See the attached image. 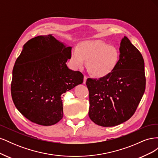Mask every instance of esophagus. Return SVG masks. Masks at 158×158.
Returning <instances> with one entry per match:
<instances>
[{"label": "esophagus", "instance_id": "1", "mask_svg": "<svg viewBox=\"0 0 158 158\" xmlns=\"http://www.w3.org/2000/svg\"><path fill=\"white\" fill-rule=\"evenodd\" d=\"M87 76H84V81H83V83L84 84H85V82H86V80H87Z\"/></svg>", "mask_w": 158, "mask_h": 158}]
</instances>
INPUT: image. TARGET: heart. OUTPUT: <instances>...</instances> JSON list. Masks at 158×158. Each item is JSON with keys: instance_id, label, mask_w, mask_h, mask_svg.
I'll list each match as a JSON object with an SVG mask.
<instances>
[{"instance_id": "b5f03b06", "label": "heart", "mask_w": 158, "mask_h": 158, "mask_svg": "<svg viewBox=\"0 0 158 158\" xmlns=\"http://www.w3.org/2000/svg\"><path fill=\"white\" fill-rule=\"evenodd\" d=\"M120 52L115 46L100 40L87 41L72 51L70 61L76 69L82 68L87 61L89 73L96 77H103L116 67Z\"/></svg>"}]
</instances>
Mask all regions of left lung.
Returning <instances> with one entry per match:
<instances>
[{
	"instance_id": "1",
	"label": "left lung",
	"mask_w": 158,
	"mask_h": 158,
	"mask_svg": "<svg viewBox=\"0 0 158 158\" xmlns=\"http://www.w3.org/2000/svg\"><path fill=\"white\" fill-rule=\"evenodd\" d=\"M119 51L118 64L111 73L86 81L89 117L102 127L117 126L128 120L145 92L144 61L140 52L125 36Z\"/></svg>"
}]
</instances>
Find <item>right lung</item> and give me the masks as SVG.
I'll use <instances>...</instances> for the list:
<instances>
[{
    "instance_id": "obj_1",
    "label": "right lung",
    "mask_w": 158,
    "mask_h": 158,
    "mask_svg": "<svg viewBox=\"0 0 158 158\" xmlns=\"http://www.w3.org/2000/svg\"><path fill=\"white\" fill-rule=\"evenodd\" d=\"M67 47L51 34L23 45L12 70L11 94L17 109L30 121L51 126L63 117V94L82 84L84 75L69 69Z\"/></svg>"
}]
</instances>
